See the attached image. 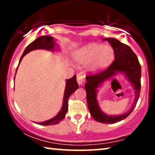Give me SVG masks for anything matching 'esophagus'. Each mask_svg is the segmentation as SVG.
<instances>
[{
    "instance_id": "esophagus-1",
    "label": "esophagus",
    "mask_w": 155,
    "mask_h": 155,
    "mask_svg": "<svg viewBox=\"0 0 155 155\" xmlns=\"http://www.w3.org/2000/svg\"><path fill=\"white\" fill-rule=\"evenodd\" d=\"M77 83L79 85H82L83 83L84 82V77L82 75H80V74H78L77 75Z\"/></svg>"
}]
</instances>
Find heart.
Here are the masks:
<instances>
[{
  "instance_id": "obj_1",
  "label": "heart",
  "mask_w": 155,
  "mask_h": 155,
  "mask_svg": "<svg viewBox=\"0 0 155 155\" xmlns=\"http://www.w3.org/2000/svg\"><path fill=\"white\" fill-rule=\"evenodd\" d=\"M73 59L79 64H87L91 72H97L108 67L115 59V51L111 46L90 44L73 52Z\"/></svg>"
}]
</instances>
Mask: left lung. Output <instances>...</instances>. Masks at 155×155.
Segmentation results:
<instances>
[{"mask_svg":"<svg viewBox=\"0 0 155 155\" xmlns=\"http://www.w3.org/2000/svg\"><path fill=\"white\" fill-rule=\"evenodd\" d=\"M110 43L115 51V60L104 71L99 74L86 77L87 83L85 90L87 93V101L89 111L93 118L97 122L104 124H113L125 119L133 111L140 97L141 90V65L138 58L129 46L114 38L103 39ZM117 74H122L132 85L135 90V100L131 108L125 114L109 115L103 112L99 106L97 100L98 88L104 82L112 80Z\"/></svg>","mask_w":155,"mask_h":155,"instance_id":"obj_1","label":"left lung"}]
</instances>
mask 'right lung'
<instances>
[{
	"instance_id": "1",
	"label": "right lung",
	"mask_w": 155,
	"mask_h": 155,
	"mask_svg": "<svg viewBox=\"0 0 155 155\" xmlns=\"http://www.w3.org/2000/svg\"><path fill=\"white\" fill-rule=\"evenodd\" d=\"M38 49H42V50H46V51H52L53 52L54 51H58L59 46L58 44L55 43V39L51 36H40L36 40H34L33 42H31L29 45L27 46L25 48L24 52H23L22 57L19 61V64H20L21 61L24 56L28 54V52L31 51H34V50ZM17 68V69H18ZM16 69V72H17ZM16 73V72H15ZM15 78V77H14ZM78 88V85L77 82V76L74 75L71 78L66 80L65 81V87L64 90V99H63V104L61 109H60L59 112L55 116L52 117L51 119H49L46 121L41 122H36L38 124L43 125V126H49V125H54L57 124L59 123L61 120L64 118L65 116V114L68 111V100L70 96Z\"/></svg>"
}]
</instances>
